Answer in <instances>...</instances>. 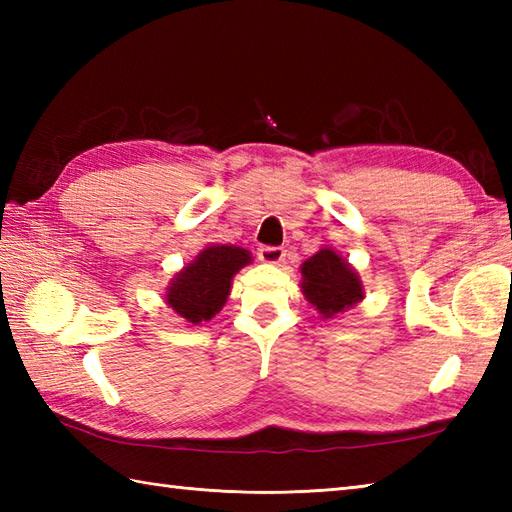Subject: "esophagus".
<instances>
[{"label":"esophagus","mask_w":512,"mask_h":512,"mask_svg":"<svg viewBox=\"0 0 512 512\" xmlns=\"http://www.w3.org/2000/svg\"><path fill=\"white\" fill-rule=\"evenodd\" d=\"M257 257L262 259L264 264H273V266H279L281 262H284L286 257V250L281 246H262L257 250Z\"/></svg>","instance_id":"34e87169"}]
</instances>
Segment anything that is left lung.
<instances>
[{"label": "left lung", "mask_w": 512, "mask_h": 512, "mask_svg": "<svg viewBox=\"0 0 512 512\" xmlns=\"http://www.w3.org/2000/svg\"><path fill=\"white\" fill-rule=\"evenodd\" d=\"M301 292L321 319H334L365 297L363 281L354 266L332 246H321L301 264Z\"/></svg>", "instance_id": "1"}]
</instances>
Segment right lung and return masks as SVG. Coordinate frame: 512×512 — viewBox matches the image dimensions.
Instances as JSON below:
<instances>
[{"mask_svg": "<svg viewBox=\"0 0 512 512\" xmlns=\"http://www.w3.org/2000/svg\"><path fill=\"white\" fill-rule=\"evenodd\" d=\"M248 264H253V257L242 246H204L191 264L173 275L165 295L167 306L191 325L209 323L231 295L233 277Z\"/></svg>", "mask_w": 512, "mask_h": 512, "instance_id": "1", "label": "right lung"}]
</instances>
